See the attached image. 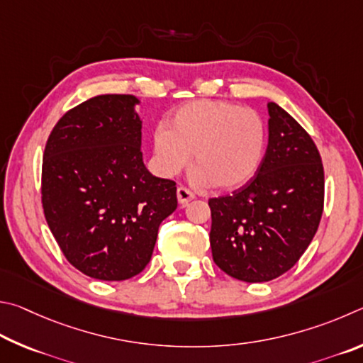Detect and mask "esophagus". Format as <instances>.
I'll use <instances>...</instances> for the list:
<instances>
[{"instance_id":"1","label":"esophagus","mask_w":363,"mask_h":363,"mask_svg":"<svg viewBox=\"0 0 363 363\" xmlns=\"http://www.w3.org/2000/svg\"><path fill=\"white\" fill-rule=\"evenodd\" d=\"M177 199H178V204L185 207L189 201L194 199V194H193L191 191H189V189L180 186V188L177 189Z\"/></svg>"}]
</instances>
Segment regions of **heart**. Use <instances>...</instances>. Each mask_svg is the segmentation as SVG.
Returning a JSON list of instances; mask_svg holds the SVG:
<instances>
[{
    "label": "heart",
    "instance_id": "1",
    "mask_svg": "<svg viewBox=\"0 0 363 363\" xmlns=\"http://www.w3.org/2000/svg\"><path fill=\"white\" fill-rule=\"evenodd\" d=\"M264 121L257 111L231 101L196 100L178 108L169 125L156 127L152 146L164 175L174 177L191 161L196 182L238 189L249 183L263 162Z\"/></svg>",
    "mask_w": 363,
    "mask_h": 363
}]
</instances>
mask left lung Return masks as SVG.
<instances>
[{"label":"left lung","instance_id":"left-lung-1","mask_svg":"<svg viewBox=\"0 0 363 363\" xmlns=\"http://www.w3.org/2000/svg\"><path fill=\"white\" fill-rule=\"evenodd\" d=\"M268 114V150L255 177L208 201L213 262L249 284L287 272L314 239L323 211V167L313 138L274 101Z\"/></svg>","mask_w":363,"mask_h":363}]
</instances>
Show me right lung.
I'll list each match as a JSON object with an SVG mask.
<instances>
[{"label":"right lung","mask_w":363,"mask_h":363,"mask_svg":"<svg viewBox=\"0 0 363 363\" xmlns=\"http://www.w3.org/2000/svg\"><path fill=\"white\" fill-rule=\"evenodd\" d=\"M135 95H99L69 110L43 159V207L63 255L99 281H125L150 263L177 208L175 183L146 169Z\"/></svg>","instance_id":"right-lung-1"}]
</instances>
